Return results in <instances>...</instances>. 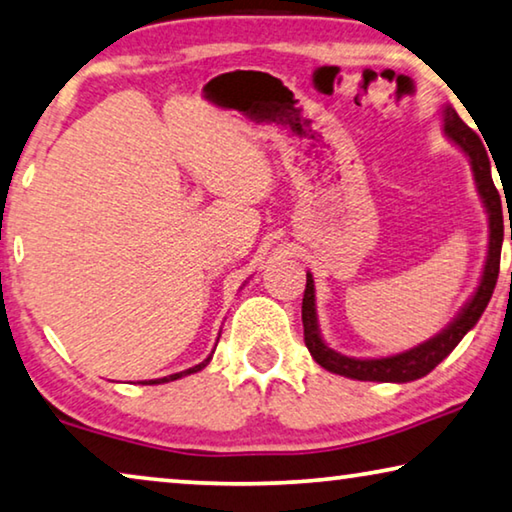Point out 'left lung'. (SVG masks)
I'll return each mask as SVG.
<instances>
[{
    "instance_id": "8db88e82",
    "label": "left lung",
    "mask_w": 512,
    "mask_h": 512,
    "mask_svg": "<svg viewBox=\"0 0 512 512\" xmlns=\"http://www.w3.org/2000/svg\"><path fill=\"white\" fill-rule=\"evenodd\" d=\"M444 133L448 140L455 142L464 154L471 160V170H474L476 188L483 200L487 216H490V250H487L485 259V271L480 278V285L476 294L471 296V301L464 305L460 315H457L444 331L434 338L425 340L423 345H418L409 352L386 356V358H349L326 345L319 335L317 326V312H315V282L308 273L305 280V292H303V305H301V317H303V340L312 358L326 368L329 372L342 377H352L358 381H414L425 377L427 372H432L444 358L453 352L464 335L474 329L476 322L483 315L487 303L492 299L494 287H497L499 278V262H501V243H503V211H501V197L499 190L492 181V167H490V154H487L485 144L480 137L457 117V112L446 105L444 108ZM506 195V193H503ZM510 241H512V225H510Z\"/></svg>"
}]
</instances>
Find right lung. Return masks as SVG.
I'll return each instance as SVG.
<instances>
[{
  "mask_svg": "<svg viewBox=\"0 0 512 512\" xmlns=\"http://www.w3.org/2000/svg\"><path fill=\"white\" fill-rule=\"evenodd\" d=\"M209 361H211V356L204 358V361L200 365H195V368H188V370H183V372H177V375H170V377H163V379H151L149 384H165V381H174V379H181V377H186V375H193V372L202 370ZM144 384H147V381H144Z\"/></svg>",
  "mask_w": 512,
  "mask_h": 512,
  "instance_id": "1",
  "label": "right lung"
}]
</instances>
